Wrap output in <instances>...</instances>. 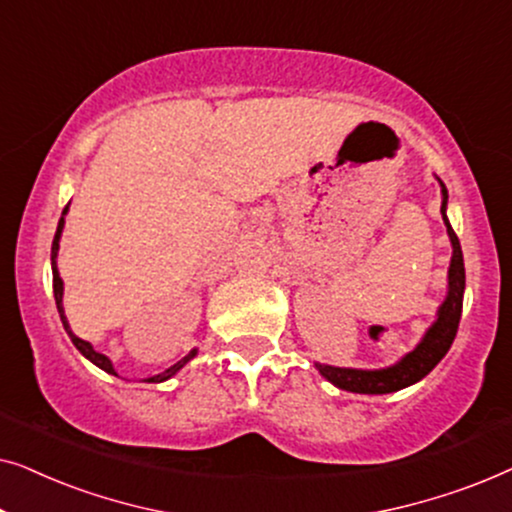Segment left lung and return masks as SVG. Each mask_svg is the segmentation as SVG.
<instances>
[{
  "label": "left lung",
  "mask_w": 512,
  "mask_h": 512,
  "mask_svg": "<svg viewBox=\"0 0 512 512\" xmlns=\"http://www.w3.org/2000/svg\"><path fill=\"white\" fill-rule=\"evenodd\" d=\"M438 179V177H436ZM440 184V195H443V205H440V214H443L447 237L452 244V258L450 268H447V296L440 303L436 312V321L426 328L422 340L417 342V347L401 356L396 363H391L387 368H338V366H326V363H314V368L319 370L321 377H326L328 382L335 384L338 389L352 391V394H394L410 384H415L431 373L438 366L440 359L447 354V349L452 347L454 335H457L459 319H461V305H464V289H466V270H464V254H461L459 237L454 235L447 219V188L443 181Z\"/></svg>",
  "instance_id": "obj_1"
}]
</instances>
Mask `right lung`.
<instances>
[{
  "mask_svg": "<svg viewBox=\"0 0 512 512\" xmlns=\"http://www.w3.org/2000/svg\"><path fill=\"white\" fill-rule=\"evenodd\" d=\"M67 212H69V205H67L65 209H62V216H60V221H58V230H55L53 247H51V270H53V296H55V305H58L60 321H62V326H65V331H67L69 338H72L74 347L79 349V352H81L83 356H86V359H88L90 363H95L97 368H102L104 373L118 377L114 363H111L109 356H104L102 352H97V349H95L93 345H90L88 340H81L79 335H74L72 326H69V321H67V317H65V307H62V293H65V282H62V277H60V272H58V249H60V237H62V228H65V216H67ZM195 354H198V349H191V352H188V354L184 356V359L177 361V363H174V366L167 368L165 373H158V375H153V377H146L144 382H165V380H170V377L177 375L179 370L184 368L186 363L191 361Z\"/></svg>",
  "mask_w": 512,
  "mask_h": 512,
  "instance_id": "add662e5",
  "label": "right lung"
}]
</instances>
